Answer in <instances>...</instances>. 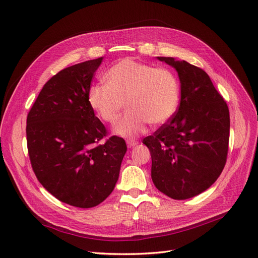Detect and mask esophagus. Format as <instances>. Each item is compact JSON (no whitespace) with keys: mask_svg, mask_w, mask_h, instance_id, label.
Segmentation results:
<instances>
[{"mask_svg":"<svg viewBox=\"0 0 258 258\" xmlns=\"http://www.w3.org/2000/svg\"><path fill=\"white\" fill-rule=\"evenodd\" d=\"M126 142H127V145L129 147H135V146H137L139 144V142L137 141V140H134V139H127Z\"/></svg>","mask_w":258,"mask_h":258,"instance_id":"esophagus-1","label":"esophagus"}]
</instances>
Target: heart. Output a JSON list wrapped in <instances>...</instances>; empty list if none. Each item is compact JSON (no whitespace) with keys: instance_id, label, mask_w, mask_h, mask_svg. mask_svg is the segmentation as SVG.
Segmentation results:
<instances>
[{"instance_id":"obj_1","label":"heart","mask_w":258,"mask_h":258,"mask_svg":"<svg viewBox=\"0 0 258 258\" xmlns=\"http://www.w3.org/2000/svg\"><path fill=\"white\" fill-rule=\"evenodd\" d=\"M104 82L91 86L88 104L101 120L114 123L126 102L128 112L114 128L116 135L124 138L143 134L150 122L154 126L166 123L179 104V82L167 68L124 58L107 70Z\"/></svg>"}]
</instances>
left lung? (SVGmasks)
I'll list each match as a JSON object with an SVG mask.
<instances>
[{
	"instance_id": "1",
	"label": "left lung",
	"mask_w": 258,
	"mask_h": 258,
	"mask_svg": "<svg viewBox=\"0 0 258 258\" xmlns=\"http://www.w3.org/2000/svg\"><path fill=\"white\" fill-rule=\"evenodd\" d=\"M157 59L176 70L181 102L172 118L143 144L151 152L156 188L185 200L207 190L222 173L228 153L229 110L204 70L172 57Z\"/></svg>"
}]
</instances>
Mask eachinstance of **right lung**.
I'll return each mask as SVG.
<instances>
[{
    "label": "right lung",
    "instance_id": "1",
    "mask_svg": "<svg viewBox=\"0 0 258 258\" xmlns=\"http://www.w3.org/2000/svg\"><path fill=\"white\" fill-rule=\"evenodd\" d=\"M102 57L62 70L44 85L27 117L28 151L44 188L67 205L88 209L104 201L117 183L127 145L106 135L88 104Z\"/></svg>",
    "mask_w": 258,
    "mask_h": 258
}]
</instances>
